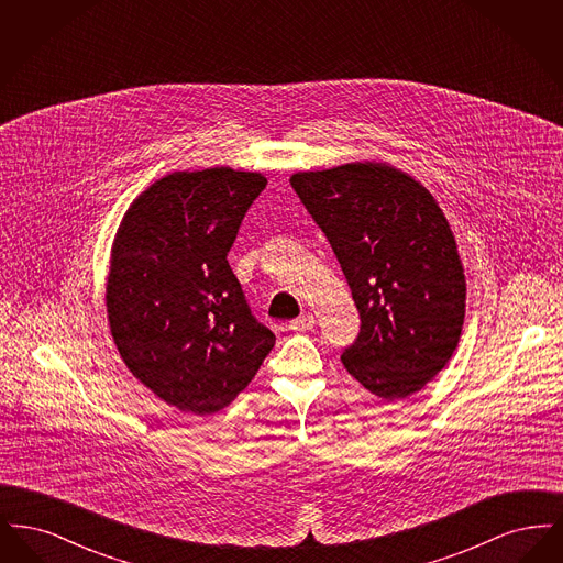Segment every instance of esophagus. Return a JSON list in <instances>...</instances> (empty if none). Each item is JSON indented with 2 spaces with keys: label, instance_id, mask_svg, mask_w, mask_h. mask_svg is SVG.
<instances>
[{
  "label": "esophagus",
  "instance_id": "obj_1",
  "mask_svg": "<svg viewBox=\"0 0 563 563\" xmlns=\"http://www.w3.org/2000/svg\"><path fill=\"white\" fill-rule=\"evenodd\" d=\"M314 317L310 314V312H306V314H301L299 319H295V321L289 322V329L291 331H297V333H306V331H312L314 329Z\"/></svg>",
  "mask_w": 563,
  "mask_h": 563
}]
</instances>
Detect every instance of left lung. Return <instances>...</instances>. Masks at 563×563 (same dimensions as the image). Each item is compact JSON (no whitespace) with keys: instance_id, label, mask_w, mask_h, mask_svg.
<instances>
[{"instance_id":"1","label":"left lung","mask_w":563,"mask_h":563,"mask_svg":"<svg viewBox=\"0 0 563 563\" xmlns=\"http://www.w3.org/2000/svg\"><path fill=\"white\" fill-rule=\"evenodd\" d=\"M291 186L331 244L361 317L344 367L386 401L422 390L454 354L466 301L437 200L382 162L295 173Z\"/></svg>"}]
</instances>
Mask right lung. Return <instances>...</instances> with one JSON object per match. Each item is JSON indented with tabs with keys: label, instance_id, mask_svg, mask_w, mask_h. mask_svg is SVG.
Segmentation results:
<instances>
[{
	"label": "right lung",
	"instance_id": "obj_1",
	"mask_svg": "<svg viewBox=\"0 0 563 563\" xmlns=\"http://www.w3.org/2000/svg\"><path fill=\"white\" fill-rule=\"evenodd\" d=\"M266 184L230 166L173 173L118 228L106 294L111 338L131 374L179 411L228 407L274 349L228 264Z\"/></svg>",
	"mask_w": 563,
	"mask_h": 563
}]
</instances>
